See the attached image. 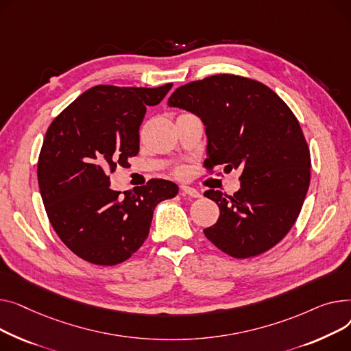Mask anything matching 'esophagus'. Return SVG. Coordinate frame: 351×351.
Masks as SVG:
<instances>
[{
  "mask_svg": "<svg viewBox=\"0 0 351 351\" xmlns=\"http://www.w3.org/2000/svg\"><path fill=\"white\" fill-rule=\"evenodd\" d=\"M181 194L189 195L191 198H199L201 197V194L195 189H191V187H189V185H181Z\"/></svg>",
  "mask_w": 351,
  "mask_h": 351,
  "instance_id": "1",
  "label": "esophagus"
}]
</instances>
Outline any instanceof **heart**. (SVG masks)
Listing matches in <instances>:
<instances>
[{"instance_id":"1","label":"heart","mask_w":351,"mask_h":351,"mask_svg":"<svg viewBox=\"0 0 351 351\" xmlns=\"http://www.w3.org/2000/svg\"><path fill=\"white\" fill-rule=\"evenodd\" d=\"M178 174H182V170H180V171H178Z\"/></svg>"}]
</instances>
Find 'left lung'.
<instances>
[{
	"label": "left lung",
	"mask_w": 351,
	"mask_h": 351,
	"mask_svg": "<svg viewBox=\"0 0 351 351\" xmlns=\"http://www.w3.org/2000/svg\"><path fill=\"white\" fill-rule=\"evenodd\" d=\"M169 106L204 123L205 167L242 171L234 195L204 193L219 207L205 237L239 259L271 250L291 231L311 182V153L292 110L261 82L228 73L177 88Z\"/></svg>",
	"instance_id": "obj_1"
}]
</instances>
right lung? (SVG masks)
Instances as JSON below:
<instances>
[{
  "instance_id": "add662e5",
  "label": "right lung",
  "mask_w": 351,
  "mask_h": 351,
  "mask_svg": "<svg viewBox=\"0 0 351 351\" xmlns=\"http://www.w3.org/2000/svg\"><path fill=\"white\" fill-rule=\"evenodd\" d=\"M173 84L160 88L99 85L75 99L45 134L38 184L55 232L79 258L112 266L146 241L157 204L177 195V184L153 178L126 191L110 177L140 149V125Z\"/></svg>"
}]
</instances>
